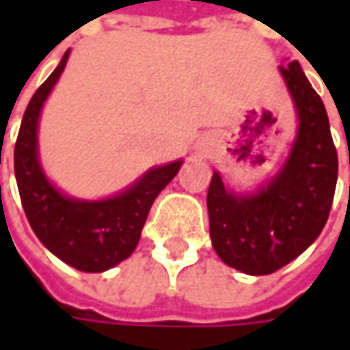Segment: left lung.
I'll list each match as a JSON object with an SVG mask.
<instances>
[{
	"label": "left lung",
	"mask_w": 350,
	"mask_h": 350,
	"mask_svg": "<svg viewBox=\"0 0 350 350\" xmlns=\"http://www.w3.org/2000/svg\"><path fill=\"white\" fill-rule=\"evenodd\" d=\"M298 130L288 157L267 185L235 193L214 169L208 187L210 237L228 267L245 275H271L302 255L321 234L337 185V150L329 118L300 64L278 66Z\"/></svg>",
	"instance_id": "1"
}]
</instances>
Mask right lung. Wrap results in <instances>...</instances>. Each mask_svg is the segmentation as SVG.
Masks as SVG:
<instances>
[{"mask_svg":"<svg viewBox=\"0 0 350 350\" xmlns=\"http://www.w3.org/2000/svg\"><path fill=\"white\" fill-rule=\"evenodd\" d=\"M68 58L70 50L25 111L15 144V179L27 220L42 245L77 271L103 273L132 255L155 196L179 173L183 159L148 169L124 191L107 198L64 195L40 165L38 120Z\"/></svg>","mask_w":350,"mask_h":350,"instance_id":"right-lung-1","label":"right lung"}]
</instances>
